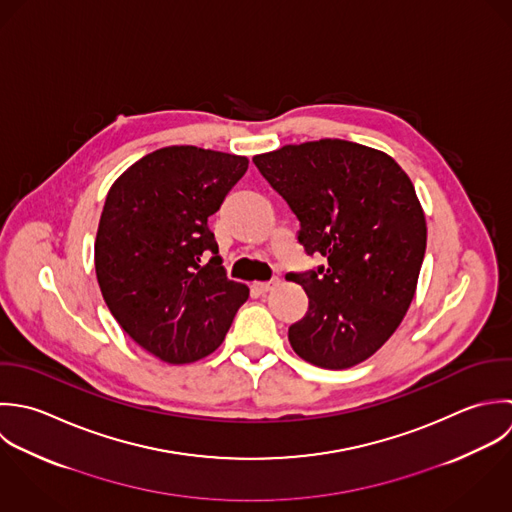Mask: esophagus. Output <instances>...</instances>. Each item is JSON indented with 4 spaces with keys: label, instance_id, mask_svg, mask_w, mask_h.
I'll use <instances>...</instances> for the list:
<instances>
[{
    "label": "esophagus",
    "instance_id": "obj_1",
    "mask_svg": "<svg viewBox=\"0 0 512 512\" xmlns=\"http://www.w3.org/2000/svg\"><path fill=\"white\" fill-rule=\"evenodd\" d=\"M278 282H280L278 278H274L272 282H254V284H252V290L258 292V294H266V292L274 290V288L278 286Z\"/></svg>",
    "mask_w": 512,
    "mask_h": 512
}]
</instances>
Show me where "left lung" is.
<instances>
[{"instance_id": "1", "label": "left lung", "mask_w": 512, "mask_h": 512, "mask_svg": "<svg viewBox=\"0 0 512 512\" xmlns=\"http://www.w3.org/2000/svg\"><path fill=\"white\" fill-rule=\"evenodd\" d=\"M252 161L300 220L306 254L328 260L288 276L308 294L290 345L326 369L365 361L415 298L427 222L411 178L383 151L341 139L286 145Z\"/></svg>"}]
</instances>
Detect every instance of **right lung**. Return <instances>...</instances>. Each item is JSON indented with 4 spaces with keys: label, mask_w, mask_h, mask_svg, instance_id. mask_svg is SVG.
Returning a JSON list of instances; mask_svg holds the SVG:
<instances>
[{
    "label": "right lung",
    "mask_w": 512,
    "mask_h": 512,
    "mask_svg": "<svg viewBox=\"0 0 512 512\" xmlns=\"http://www.w3.org/2000/svg\"><path fill=\"white\" fill-rule=\"evenodd\" d=\"M246 169V157L174 145L131 165L107 192L95 240L103 300L167 363L210 355L248 300L250 290L226 278L208 228Z\"/></svg>",
    "instance_id": "obj_1"
}]
</instances>
